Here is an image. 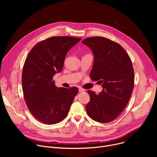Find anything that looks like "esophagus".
<instances>
[{"mask_svg": "<svg viewBox=\"0 0 157 157\" xmlns=\"http://www.w3.org/2000/svg\"><path fill=\"white\" fill-rule=\"evenodd\" d=\"M84 91H85V89H84L83 88L80 87V88L79 89V93H83V92H84Z\"/></svg>", "mask_w": 157, "mask_h": 157, "instance_id": "34e87169", "label": "esophagus"}]
</instances>
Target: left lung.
<instances>
[{"label":"left lung","instance_id":"1","mask_svg":"<svg viewBox=\"0 0 157 157\" xmlns=\"http://www.w3.org/2000/svg\"><path fill=\"white\" fill-rule=\"evenodd\" d=\"M82 43L94 56L90 78L103 87L98 94L87 91L90 101L86 105L87 114L98 122H110L121 114L130 98L134 86L132 61L122 46L107 38L92 36Z\"/></svg>","mask_w":157,"mask_h":157}]
</instances>
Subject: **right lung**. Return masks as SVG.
Returning a JSON list of instances; mask_svg holds the SVG:
<instances>
[{
    "label": "right lung",
    "mask_w": 157,
    "mask_h": 157,
    "mask_svg": "<svg viewBox=\"0 0 157 157\" xmlns=\"http://www.w3.org/2000/svg\"><path fill=\"white\" fill-rule=\"evenodd\" d=\"M81 40L67 36L48 38L35 44L25 61L21 77L24 99L32 116L44 124L64 120L78 93L77 87L58 88L53 77L62 71L67 52Z\"/></svg>",
    "instance_id": "1"
}]
</instances>
